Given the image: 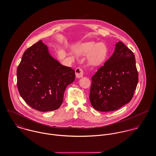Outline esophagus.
Listing matches in <instances>:
<instances>
[{
	"label": "esophagus",
	"instance_id": "34e87169",
	"mask_svg": "<svg viewBox=\"0 0 156 156\" xmlns=\"http://www.w3.org/2000/svg\"><path fill=\"white\" fill-rule=\"evenodd\" d=\"M75 73L77 78H81L83 76V70L81 68H77L75 70Z\"/></svg>",
	"mask_w": 156,
	"mask_h": 156
}]
</instances>
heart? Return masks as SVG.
<instances>
[{
    "label": "heart",
    "instance_id": "1",
    "mask_svg": "<svg viewBox=\"0 0 156 156\" xmlns=\"http://www.w3.org/2000/svg\"><path fill=\"white\" fill-rule=\"evenodd\" d=\"M77 53L82 56H88L89 64L95 67L102 65L106 60L108 55V49L104 43L87 42L80 45Z\"/></svg>",
    "mask_w": 156,
    "mask_h": 156
}]
</instances>
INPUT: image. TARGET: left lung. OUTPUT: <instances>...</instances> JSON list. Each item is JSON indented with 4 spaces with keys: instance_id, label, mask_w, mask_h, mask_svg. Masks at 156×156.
<instances>
[{
    "instance_id": "8db88e82",
    "label": "left lung",
    "mask_w": 156,
    "mask_h": 156,
    "mask_svg": "<svg viewBox=\"0 0 156 156\" xmlns=\"http://www.w3.org/2000/svg\"><path fill=\"white\" fill-rule=\"evenodd\" d=\"M115 46L111 57L91 78L89 100L98 111H116L129 103L138 83L133 51L121 41Z\"/></svg>"
}]
</instances>
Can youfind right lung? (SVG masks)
Here are the masks:
<instances>
[{
  "label": "right lung",
  "instance_id": "1",
  "mask_svg": "<svg viewBox=\"0 0 156 156\" xmlns=\"http://www.w3.org/2000/svg\"><path fill=\"white\" fill-rule=\"evenodd\" d=\"M17 88L24 101L40 112L58 109L66 89L75 79V72L61 65L39 41L23 53L17 71Z\"/></svg>",
  "mask_w": 156,
  "mask_h": 156
}]
</instances>
